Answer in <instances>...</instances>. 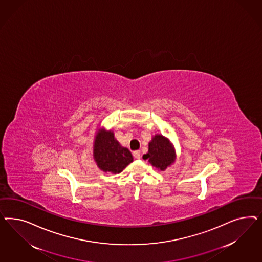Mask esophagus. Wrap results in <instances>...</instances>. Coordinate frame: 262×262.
I'll return each instance as SVG.
<instances>
[{"mask_svg": "<svg viewBox=\"0 0 262 262\" xmlns=\"http://www.w3.org/2000/svg\"><path fill=\"white\" fill-rule=\"evenodd\" d=\"M134 157H135L136 159H140V151H134Z\"/></svg>", "mask_w": 262, "mask_h": 262, "instance_id": "1", "label": "esophagus"}]
</instances>
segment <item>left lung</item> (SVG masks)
I'll return each mask as SVG.
<instances>
[{"label":"left lung","mask_w":262,"mask_h":262,"mask_svg":"<svg viewBox=\"0 0 262 262\" xmlns=\"http://www.w3.org/2000/svg\"><path fill=\"white\" fill-rule=\"evenodd\" d=\"M143 159L148 160L160 171H164L174 163L176 159L173 144L163 135H155L149 143V151L143 156Z\"/></svg>","instance_id":"obj_1"}]
</instances>
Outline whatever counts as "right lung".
I'll return each mask as SVG.
<instances>
[{
  "label": "right lung",
  "mask_w": 262,
  "mask_h": 262,
  "mask_svg": "<svg viewBox=\"0 0 262 262\" xmlns=\"http://www.w3.org/2000/svg\"><path fill=\"white\" fill-rule=\"evenodd\" d=\"M93 157L102 171L113 174L121 173L134 160L128 149L122 147L115 139L114 133L103 128L99 129L96 135Z\"/></svg>",
  "instance_id": "right-lung-1"
}]
</instances>
